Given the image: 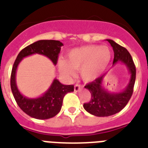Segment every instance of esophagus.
Listing matches in <instances>:
<instances>
[{
	"label": "esophagus",
	"instance_id": "obj_1",
	"mask_svg": "<svg viewBox=\"0 0 148 148\" xmlns=\"http://www.w3.org/2000/svg\"><path fill=\"white\" fill-rule=\"evenodd\" d=\"M82 87H83L82 85L76 84H75V86H74V91H75V92H79V91L81 90V88H82Z\"/></svg>",
	"mask_w": 148,
	"mask_h": 148
}]
</instances>
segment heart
Here are the masks:
<instances>
[{
  "instance_id": "obj_1",
  "label": "heart",
  "mask_w": 148,
  "mask_h": 148,
  "mask_svg": "<svg viewBox=\"0 0 148 148\" xmlns=\"http://www.w3.org/2000/svg\"><path fill=\"white\" fill-rule=\"evenodd\" d=\"M112 50L107 45H85L71 49L66 59L60 58L58 66L65 76H72L74 70H79L83 80H95L109 65L112 59Z\"/></svg>"
}]
</instances>
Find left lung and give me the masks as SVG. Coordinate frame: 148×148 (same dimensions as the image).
I'll return each mask as SVG.
<instances>
[{
    "mask_svg": "<svg viewBox=\"0 0 148 148\" xmlns=\"http://www.w3.org/2000/svg\"><path fill=\"white\" fill-rule=\"evenodd\" d=\"M112 45L114 51L112 67L118 63H122L129 73V80L127 86L120 92L113 93L106 90L103 80L107 73H105L93 82L84 86L91 93L90 101L84 104V108L87 112L98 117L112 116L118 113L127 105L133 93L136 69L132 58L128 50L121 46L113 40L106 39Z\"/></svg>",
    "mask_w": 148,
    "mask_h": 148,
    "instance_id": "obj_1",
    "label": "left lung"
}]
</instances>
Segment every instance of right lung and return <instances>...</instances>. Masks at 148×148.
<instances>
[{"label": "right lung", "instance_id": "add662e5", "mask_svg": "<svg viewBox=\"0 0 148 148\" xmlns=\"http://www.w3.org/2000/svg\"><path fill=\"white\" fill-rule=\"evenodd\" d=\"M62 45L63 43L58 40H39L24 48L16 58L10 77L12 93L19 107L30 117L36 119H48L56 116L62 109L64 97L74 91V85L62 84L55 78L51 86L42 95L36 98H29L20 93L16 85V74L18 65L24 58L35 54L49 58L54 65H56Z\"/></svg>", "mask_w": 148, "mask_h": 148}]
</instances>
